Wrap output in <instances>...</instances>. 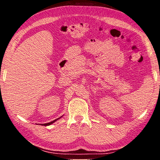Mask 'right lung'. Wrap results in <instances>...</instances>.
I'll return each instance as SVG.
<instances>
[{
    "label": "right lung",
    "instance_id": "add662e5",
    "mask_svg": "<svg viewBox=\"0 0 160 160\" xmlns=\"http://www.w3.org/2000/svg\"><path fill=\"white\" fill-rule=\"evenodd\" d=\"M62 116H61V117H59V118H56V119H55V120L54 121H51V122H49V123H43V124H40V125H42V126H49V125H51V124H52V123H53L54 122H55V121H56L57 120H58V119H60Z\"/></svg>",
    "mask_w": 160,
    "mask_h": 160
}]
</instances>
